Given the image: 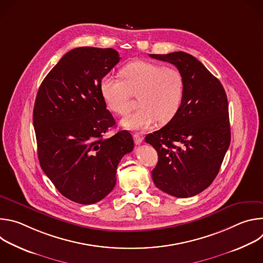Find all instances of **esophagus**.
Here are the masks:
<instances>
[{
    "label": "esophagus",
    "mask_w": 263,
    "mask_h": 263,
    "mask_svg": "<svg viewBox=\"0 0 263 263\" xmlns=\"http://www.w3.org/2000/svg\"><path fill=\"white\" fill-rule=\"evenodd\" d=\"M133 137H134V141H135L136 144H140L142 142V140H143V137L139 133H135L133 135Z\"/></svg>",
    "instance_id": "34e87169"
}]
</instances>
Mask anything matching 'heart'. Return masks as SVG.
Returning a JSON list of instances; mask_svg holds the SVG:
<instances>
[{
	"mask_svg": "<svg viewBox=\"0 0 263 263\" xmlns=\"http://www.w3.org/2000/svg\"><path fill=\"white\" fill-rule=\"evenodd\" d=\"M122 80L106 76L101 80L100 92L107 107L125 116L131 109L132 96L140 107L121 124L130 130H145L157 121H172L179 112L185 95L183 74L175 67L153 61L136 60L121 70Z\"/></svg>",
	"mask_w": 263,
	"mask_h": 263,
	"instance_id": "obj_1",
	"label": "heart"
}]
</instances>
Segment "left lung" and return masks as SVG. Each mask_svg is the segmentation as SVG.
Segmentation results:
<instances>
[{
    "label": "left lung",
    "mask_w": 263,
    "mask_h": 263,
    "mask_svg": "<svg viewBox=\"0 0 263 263\" xmlns=\"http://www.w3.org/2000/svg\"><path fill=\"white\" fill-rule=\"evenodd\" d=\"M149 57L174 64L185 81L177 116L145 136V142L158 153L152 178L159 190L171 196L194 197L213 182L230 145L227 96L218 79L191 54Z\"/></svg>",
    "instance_id": "left-lung-1"
}]
</instances>
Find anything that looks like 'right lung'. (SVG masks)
Here are the masks:
<instances>
[{
  "mask_svg": "<svg viewBox=\"0 0 263 263\" xmlns=\"http://www.w3.org/2000/svg\"><path fill=\"white\" fill-rule=\"evenodd\" d=\"M120 59L110 48L73 49L36 96L33 125L41 166L62 196L79 204L97 203L115 189L118 165L134 147L126 130L103 138L116 121L100 83Z\"/></svg>",
  "mask_w": 263,
  "mask_h": 263,
  "instance_id": "obj_1",
  "label": "right lung"
}]
</instances>
